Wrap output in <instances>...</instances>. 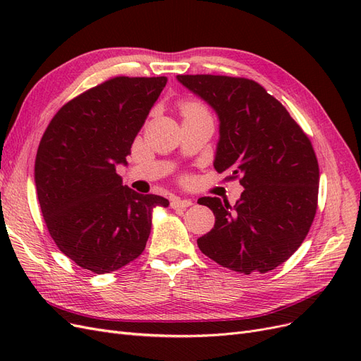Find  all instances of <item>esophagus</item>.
<instances>
[{
  "label": "esophagus",
  "instance_id": "obj_1",
  "mask_svg": "<svg viewBox=\"0 0 361 361\" xmlns=\"http://www.w3.org/2000/svg\"><path fill=\"white\" fill-rule=\"evenodd\" d=\"M192 204L191 200H187V199H173L171 200V207L173 209H187V207H190Z\"/></svg>",
  "mask_w": 361,
  "mask_h": 361
}]
</instances>
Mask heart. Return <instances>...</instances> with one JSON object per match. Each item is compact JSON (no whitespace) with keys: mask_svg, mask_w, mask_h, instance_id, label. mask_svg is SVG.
<instances>
[{"mask_svg":"<svg viewBox=\"0 0 361 361\" xmlns=\"http://www.w3.org/2000/svg\"><path fill=\"white\" fill-rule=\"evenodd\" d=\"M191 113H206V108L197 102H185L182 105V114H191Z\"/></svg>","mask_w":361,"mask_h":361,"instance_id":"obj_1","label":"heart"}]
</instances>
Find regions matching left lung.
<instances>
[{
    "mask_svg": "<svg viewBox=\"0 0 361 361\" xmlns=\"http://www.w3.org/2000/svg\"><path fill=\"white\" fill-rule=\"evenodd\" d=\"M220 118L214 167L244 187L235 206L202 197L215 215L197 239L202 253L236 272L264 274L288 260L307 236L318 209L319 166L288 110L259 82L226 75H178Z\"/></svg>",
    "mask_w": 361,
    "mask_h": 361,
    "instance_id": "obj_1",
    "label": "left lung"
}]
</instances>
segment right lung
<instances>
[{
	"mask_svg": "<svg viewBox=\"0 0 361 361\" xmlns=\"http://www.w3.org/2000/svg\"><path fill=\"white\" fill-rule=\"evenodd\" d=\"M166 84V76H114L64 104L40 140L35 180L43 220L61 253L94 274L143 253L152 209L169 206L116 173Z\"/></svg>",
	"mask_w": 361,
	"mask_h": 361,
	"instance_id": "obj_1",
	"label": "right lung"
}]
</instances>
